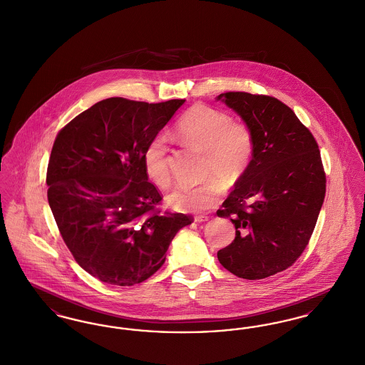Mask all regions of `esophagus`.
<instances>
[{
	"instance_id": "esophagus-1",
	"label": "esophagus",
	"mask_w": 365,
	"mask_h": 365,
	"mask_svg": "<svg viewBox=\"0 0 365 365\" xmlns=\"http://www.w3.org/2000/svg\"><path fill=\"white\" fill-rule=\"evenodd\" d=\"M208 220L209 217L205 215H195L194 216V222H197V223H202V222H208Z\"/></svg>"
}]
</instances>
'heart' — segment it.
<instances>
[{"mask_svg":"<svg viewBox=\"0 0 365 365\" xmlns=\"http://www.w3.org/2000/svg\"><path fill=\"white\" fill-rule=\"evenodd\" d=\"M175 128L179 137L205 150L204 176L210 178L195 187L178 186L168 195L170 205L187 212H204L216 207L225 191L220 179L228 186L234 185L252 161L255 138L250 125L242 119H231L219 108L195 104L182 115ZM143 165L158 187H170L168 145L164 135H156L148 142Z\"/></svg>","mask_w":365,"mask_h":365,"instance_id":"b5f03b06","label":"heart"}]
</instances>
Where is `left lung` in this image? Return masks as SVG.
I'll list each match as a JSON object with an SVG mask.
<instances>
[{
  "mask_svg": "<svg viewBox=\"0 0 365 365\" xmlns=\"http://www.w3.org/2000/svg\"><path fill=\"white\" fill-rule=\"evenodd\" d=\"M253 131V157L217 216L235 240L217 252L240 278L264 279L292 267L312 237L326 195V173L312 133L278 98L245 91L217 97Z\"/></svg>",
  "mask_w": 365,
  "mask_h": 365,
  "instance_id": "left-lung-1",
  "label": "left lung"
}]
</instances>
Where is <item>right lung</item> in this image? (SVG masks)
I'll list each match as a JSON object with an SVG mask.
<instances>
[{
  "label": "right lung",
  "mask_w": 365,
  "mask_h": 365,
  "mask_svg": "<svg viewBox=\"0 0 365 365\" xmlns=\"http://www.w3.org/2000/svg\"><path fill=\"white\" fill-rule=\"evenodd\" d=\"M185 100L106 98L73 118L53 143L48 201L63 241L91 277L113 286L150 278L192 217L161 212L143 165L148 142Z\"/></svg>",
  "instance_id": "add662e5"
}]
</instances>
